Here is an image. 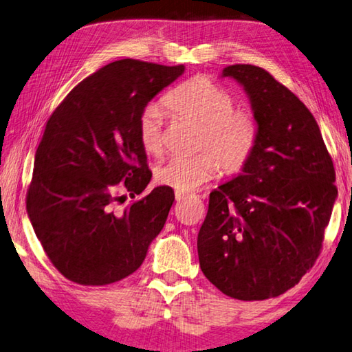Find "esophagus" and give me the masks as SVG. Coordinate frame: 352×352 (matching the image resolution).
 <instances>
[{
  "instance_id": "1",
  "label": "esophagus",
  "mask_w": 352,
  "mask_h": 352,
  "mask_svg": "<svg viewBox=\"0 0 352 352\" xmlns=\"http://www.w3.org/2000/svg\"><path fill=\"white\" fill-rule=\"evenodd\" d=\"M175 196H176V201L177 202H181V201H185V199L188 197V195L187 193H181V191H176L175 193Z\"/></svg>"
}]
</instances>
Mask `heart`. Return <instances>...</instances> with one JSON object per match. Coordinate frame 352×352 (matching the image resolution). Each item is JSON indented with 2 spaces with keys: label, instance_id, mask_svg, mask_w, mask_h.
<instances>
[{
  "label": "heart",
  "instance_id": "heart-1",
  "mask_svg": "<svg viewBox=\"0 0 352 352\" xmlns=\"http://www.w3.org/2000/svg\"><path fill=\"white\" fill-rule=\"evenodd\" d=\"M164 105L176 118L199 125L196 147L207 151L175 156L159 165L157 184L190 193L214 177L219 167L225 173H236L253 155L257 142L254 119L234 110L231 95L211 79H188L164 98ZM164 118V109L157 104L147 105L139 116V142L148 155L162 153Z\"/></svg>",
  "mask_w": 352,
  "mask_h": 352
}]
</instances>
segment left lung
I'll list each match as a JSON object with an SVG mask.
<instances>
[{"label": "left lung", "instance_id": "obj_1", "mask_svg": "<svg viewBox=\"0 0 352 352\" xmlns=\"http://www.w3.org/2000/svg\"><path fill=\"white\" fill-rule=\"evenodd\" d=\"M247 94L257 142L242 171L210 193L197 234L205 277L233 299L265 300L299 283L319 257L337 188L314 116L267 70L228 65Z\"/></svg>", "mask_w": 352, "mask_h": 352}]
</instances>
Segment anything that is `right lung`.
<instances>
[{"label": "right lung", "instance_id": "add662e5", "mask_svg": "<svg viewBox=\"0 0 352 352\" xmlns=\"http://www.w3.org/2000/svg\"><path fill=\"white\" fill-rule=\"evenodd\" d=\"M184 65L121 59L79 82L53 111L38 145L28 214L55 268L79 285H109L141 267L173 205L170 187H147L139 116Z\"/></svg>", "mask_w": 352, "mask_h": 352}]
</instances>
